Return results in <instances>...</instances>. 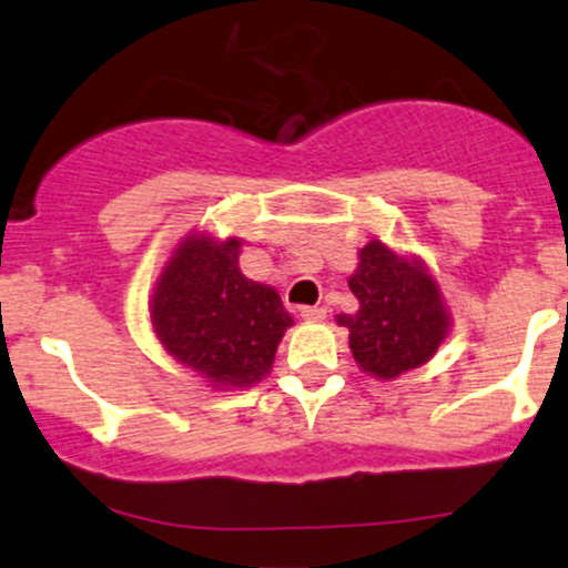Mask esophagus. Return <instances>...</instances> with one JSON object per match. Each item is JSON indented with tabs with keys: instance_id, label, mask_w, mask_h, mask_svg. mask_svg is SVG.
<instances>
[{
	"instance_id": "obj_1",
	"label": "esophagus",
	"mask_w": 568,
	"mask_h": 568,
	"mask_svg": "<svg viewBox=\"0 0 568 568\" xmlns=\"http://www.w3.org/2000/svg\"><path fill=\"white\" fill-rule=\"evenodd\" d=\"M300 316H303L305 322H324L326 311L318 308V305H305V308H300Z\"/></svg>"
}]
</instances>
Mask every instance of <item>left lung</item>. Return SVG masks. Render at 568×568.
I'll return each instance as SVG.
<instances>
[{"mask_svg": "<svg viewBox=\"0 0 568 568\" xmlns=\"http://www.w3.org/2000/svg\"><path fill=\"white\" fill-rule=\"evenodd\" d=\"M348 286L358 311L339 313L335 322L351 332V353L364 375L385 383L402 377L428 364L449 337L455 316L419 255L372 239L358 250Z\"/></svg>", "mask_w": 568, "mask_h": 568, "instance_id": "1", "label": "left lung"}]
</instances>
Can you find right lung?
<instances>
[{"mask_svg":"<svg viewBox=\"0 0 568 568\" xmlns=\"http://www.w3.org/2000/svg\"><path fill=\"white\" fill-rule=\"evenodd\" d=\"M239 255L242 239L193 229L164 260L149 295L159 345L212 390H244L268 377L295 324L271 284L244 276Z\"/></svg>","mask_w":568,"mask_h":568,"instance_id":"1","label":"right lung"}]
</instances>
